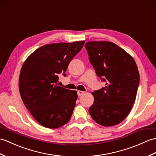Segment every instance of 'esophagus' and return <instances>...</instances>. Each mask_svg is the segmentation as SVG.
Listing matches in <instances>:
<instances>
[{"instance_id": "obj_1", "label": "esophagus", "mask_w": 156, "mask_h": 156, "mask_svg": "<svg viewBox=\"0 0 156 156\" xmlns=\"http://www.w3.org/2000/svg\"><path fill=\"white\" fill-rule=\"evenodd\" d=\"M77 93H78V96H82L84 94V92L81 91V90H78Z\"/></svg>"}]
</instances>
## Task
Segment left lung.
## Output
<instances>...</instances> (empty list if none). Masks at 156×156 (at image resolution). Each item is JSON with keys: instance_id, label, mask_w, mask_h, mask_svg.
I'll return each mask as SVG.
<instances>
[{"instance_id": "obj_1", "label": "left lung", "mask_w": 156, "mask_h": 156, "mask_svg": "<svg viewBox=\"0 0 156 156\" xmlns=\"http://www.w3.org/2000/svg\"><path fill=\"white\" fill-rule=\"evenodd\" d=\"M89 60L106 86L92 92L94 102L89 108L92 119L103 126L122 122L135 102L140 74L133 58L113 42L86 43Z\"/></svg>"}]
</instances>
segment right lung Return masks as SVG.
Segmentation results:
<instances>
[{"instance_id": "1", "label": "right lung", "mask_w": 156, "mask_h": 156, "mask_svg": "<svg viewBox=\"0 0 156 156\" xmlns=\"http://www.w3.org/2000/svg\"><path fill=\"white\" fill-rule=\"evenodd\" d=\"M84 41L54 43L36 50L22 66L19 87L24 106L40 124L58 128L70 119L77 91L58 86V76H66L72 59Z\"/></svg>"}]
</instances>
